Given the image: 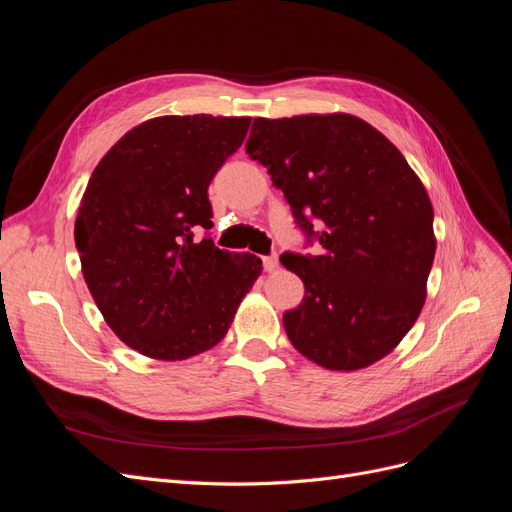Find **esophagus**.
<instances>
[{
    "label": "esophagus",
    "mask_w": 512,
    "mask_h": 512,
    "mask_svg": "<svg viewBox=\"0 0 512 512\" xmlns=\"http://www.w3.org/2000/svg\"><path fill=\"white\" fill-rule=\"evenodd\" d=\"M262 267H265V271H267V273H273L277 267H280V260H277V256H275V254L265 256V258H262Z\"/></svg>",
    "instance_id": "34e87169"
}]
</instances>
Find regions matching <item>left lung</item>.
<instances>
[{"label":"left lung","mask_w":512,"mask_h":512,"mask_svg":"<svg viewBox=\"0 0 512 512\" xmlns=\"http://www.w3.org/2000/svg\"><path fill=\"white\" fill-rule=\"evenodd\" d=\"M245 151L320 250L280 256L305 286L284 314L292 346L333 371L380 361L427 297L436 237L421 179L389 138L346 113L258 117Z\"/></svg>","instance_id":"left-lung-1"}]
</instances>
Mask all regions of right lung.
Here are the masks:
<instances>
[{
    "mask_svg": "<svg viewBox=\"0 0 512 512\" xmlns=\"http://www.w3.org/2000/svg\"><path fill=\"white\" fill-rule=\"evenodd\" d=\"M250 117L166 115L123 134L100 160L74 222L87 288L123 344L183 361L222 342L262 271L211 237L209 183Z\"/></svg>",
    "mask_w": 512,
    "mask_h": 512,
    "instance_id": "add662e5",
    "label": "right lung"
}]
</instances>
